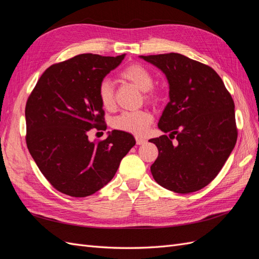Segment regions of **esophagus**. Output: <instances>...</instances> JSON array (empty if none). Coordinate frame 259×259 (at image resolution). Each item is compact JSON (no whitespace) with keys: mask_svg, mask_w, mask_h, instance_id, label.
<instances>
[{"mask_svg":"<svg viewBox=\"0 0 259 259\" xmlns=\"http://www.w3.org/2000/svg\"><path fill=\"white\" fill-rule=\"evenodd\" d=\"M146 142H147V140L144 139V138L136 137V144H137V145H144V144H146Z\"/></svg>","mask_w":259,"mask_h":259,"instance_id":"34e87169","label":"esophagus"}]
</instances>
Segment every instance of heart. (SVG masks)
I'll return each instance as SVG.
<instances>
[{
  "label": "heart",
  "mask_w": 259,
  "mask_h": 259,
  "mask_svg": "<svg viewBox=\"0 0 259 259\" xmlns=\"http://www.w3.org/2000/svg\"><path fill=\"white\" fill-rule=\"evenodd\" d=\"M121 79L134 84L136 88L144 92V98L147 103H156L159 100V93L153 86V77L147 68L138 62H133L125 67L120 72ZM98 97L100 104L106 110H113L116 105L113 86L110 81L104 80L98 89ZM152 123V115L148 111H125L115 116L112 126L121 132L128 133L136 136H142L147 132Z\"/></svg>",
  "instance_id": "1"
}]
</instances>
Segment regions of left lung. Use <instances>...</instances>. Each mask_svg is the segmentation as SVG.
Returning a JSON list of instances; mask_svg holds the SVG:
<instances>
[{
    "label": "left lung",
    "instance_id": "left-lung-1",
    "mask_svg": "<svg viewBox=\"0 0 259 259\" xmlns=\"http://www.w3.org/2000/svg\"><path fill=\"white\" fill-rule=\"evenodd\" d=\"M140 57L161 69L169 84L158 126L170 134L149 140L159 150L151 174L170 191H198L218 175L236 146L233 99L222 77L202 62L177 53Z\"/></svg>",
    "mask_w": 259,
    "mask_h": 259
}]
</instances>
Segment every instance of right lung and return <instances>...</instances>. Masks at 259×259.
I'll use <instances>...</instances> for the list:
<instances>
[{"mask_svg": "<svg viewBox=\"0 0 259 259\" xmlns=\"http://www.w3.org/2000/svg\"><path fill=\"white\" fill-rule=\"evenodd\" d=\"M125 54L106 57L81 54L45 70L26 104V143L41 173L61 193L84 198L106 186L136 142L112 131L90 142L92 128L106 131L98 97L104 77Z\"/></svg>", "mask_w": 259, "mask_h": 259, "instance_id": "obj_1", "label": "right lung"}]
</instances>
